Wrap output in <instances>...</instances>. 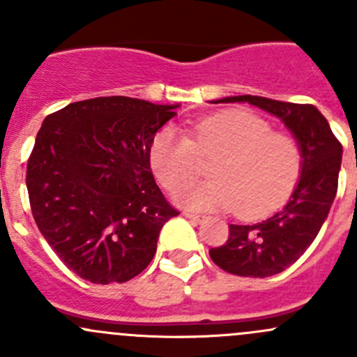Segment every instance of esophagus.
I'll return each mask as SVG.
<instances>
[{"label":"esophagus","mask_w":357,"mask_h":357,"mask_svg":"<svg viewBox=\"0 0 357 357\" xmlns=\"http://www.w3.org/2000/svg\"><path fill=\"white\" fill-rule=\"evenodd\" d=\"M183 215H185L186 219H190L192 222H200L202 221V215L195 214V212H183Z\"/></svg>","instance_id":"34e87169"}]
</instances>
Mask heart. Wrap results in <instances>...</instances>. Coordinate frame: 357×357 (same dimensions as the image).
Segmentation results:
<instances>
[{
    "label": "heart",
    "mask_w": 357,
    "mask_h": 357,
    "mask_svg": "<svg viewBox=\"0 0 357 357\" xmlns=\"http://www.w3.org/2000/svg\"><path fill=\"white\" fill-rule=\"evenodd\" d=\"M188 136L172 128L157 131L150 143V169L167 192H178L212 162L214 181L183 190L178 202L190 208L235 211L259 219L278 211L302 172V149L294 136L247 110H221L188 126Z\"/></svg>",
    "instance_id": "1"
}]
</instances>
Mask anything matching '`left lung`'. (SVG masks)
Wrapping results in <instances>:
<instances>
[{
  "label": "left lung",
  "instance_id": "left-lung-1",
  "mask_svg": "<svg viewBox=\"0 0 357 357\" xmlns=\"http://www.w3.org/2000/svg\"><path fill=\"white\" fill-rule=\"evenodd\" d=\"M247 102L276 115L302 149L301 179L282 211L257 225H229L225 245L208 250L215 266L236 276L266 278L294 264L314 242L337 195L342 145L323 114L309 103L240 95L218 100Z\"/></svg>",
  "mask_w": 357,
  "mask_h": 357
}]
</instances>
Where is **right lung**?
Here are the masks:
<instances>
[{"mask_svg":"<svg viewBox=\"0 0 357 357\" xmlns=\"http://www.w3.org/2000/svg\"><path fill=\"white\" fill-rule=\"evenodd\" d=\"M178 105L128 96L82 100L50 114L27 160L29 202L50 247L91 283H124L152 262L179 212L150 169L153 136Z\"/></svg>","mask_w":357,"mask_h":357,"instance_id":"obj_1","label":"right lung"}]
</instances>
